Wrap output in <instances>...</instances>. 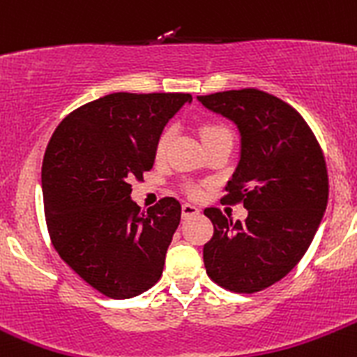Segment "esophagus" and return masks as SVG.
Returning a JSON list of instances; mask_svg holds the SVG:
<instances>
[{"mask_svg": "<svg viewBox=\"0 0 357 357\" xmlns=\"http://www.w3.org/2000/svg\"><path fill=\"white\" fill-rule=\"evenodd\" d=\"M200 209L197 206H193V204H183L181 206V214L183 218H190V216H195V214H199Z\"/></svg>", "mask_w": 357, "mask_h": 357, "instance_id": "esophagus-1", "label": "esophagus"}]
</instances>
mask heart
<instances>
[{"label": "heart", "mask_w": 357, "mask_h": 357, "mask_svg": "<svg viewBox=\"0 0 357 357\" xmlns=\"http://www.w3.org/2000/svg\"><path fill=\"white\" fill-rule=\"evenodd\" d=\"M225 127L223 126H214V123H207V126H204L202 129H200V136H202V141L207 139V137L214 136V134L218 132H225ZM172 139V129H164L162 130V134L158 136L157 139V144H155V153H157V157H164L165 151H167L169 148V143H171ZM186 192H188V195L192 197H199L200 195V188L195 185H188L186 186Z\"/></svg>", "instance_id": "b5f03b06"}]
</instances>
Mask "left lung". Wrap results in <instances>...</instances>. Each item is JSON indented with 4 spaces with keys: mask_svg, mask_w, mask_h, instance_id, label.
Here are the masks:
<instances>
[{
    "mask_svg": "<svg viewBox=\"0 0 357 357\" xmlns=\"http://www.w3.org/2000/svg\"><path fill=\"white\" fill-rule=\"evenodd\" d=\"M241 132V160L223 200L242 202L244 221L204 211L213 238L207 275L234 293H256L289 274L309 249L328 204V171L316 136L295 108L258 89L199 96Z\"/></svg>",
    "mask_w": 357,
    "mask_h": 357,
    "instance_id": "1",
    "label": "left lung"
}]
</instances>
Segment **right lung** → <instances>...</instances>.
<instances>
[{
	"instance_id": "1",
	"label": "right lung",
	"mask_w": 357,
	"mask_h": 357,
	"mask_svg": "<svg viewBox=\"0 0 357 357\" xmlns=\"http://www.w3.org/2000/svg\"><path fill=\"white\" fill-rule=\"evenodd\" d=\"M190 94L115 92L69 113L41 165L45 218L55 251L92 288L132 298L164 271L181 204L172 197L141 213L130 199L134 178L155 164L165 123Z\"/></svg>"
}]
</instances>
